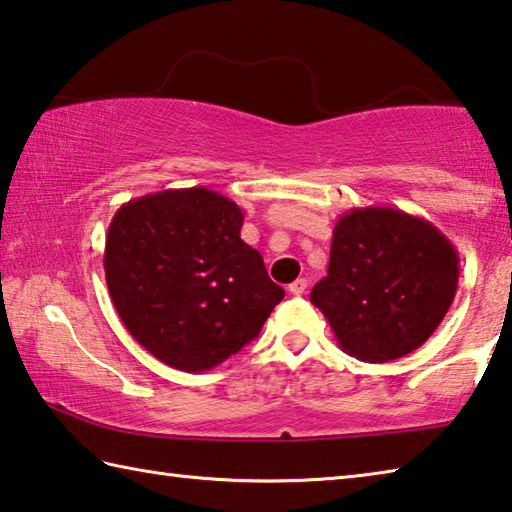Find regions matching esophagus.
Instances as JSON below:
<instances>
[{"mask_svg": "<svg viewBox=\"0 0 512 512\" xmlns=\"http://www.w3.org/2000/svg\"><path fill=\"white\" fill-rule=\"evenodd\" d=\"M306 286H309V282L304 280V277H297V280L293 284H288V293L293 295H302L306 291Z\"/></svg>", "mask_w": 512, "mask_h": 512, "instance_id": "34e87169", "label": "esophagus"}]
</instances>
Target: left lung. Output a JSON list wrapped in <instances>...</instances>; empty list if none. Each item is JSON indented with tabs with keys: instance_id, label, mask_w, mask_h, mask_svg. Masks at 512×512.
<instances>
[{
	"instance_id": "obj_1",
	"label": "left lung",
	"mask_w": 512,
	"mask_h": 512,
	"mask_svg": "<svg viewBox=\"0 0 512 512\" xmlns=\"http://www.w3.org/2000/svg\"><path fill=\"white\" fill-rule=\"evenodd\" d=\"M459 255L443 232L398 208H353L333 228L327 277L311 302L340 349L389 362L432 336L457 295Z\"/></svg>"
}]
</instances>
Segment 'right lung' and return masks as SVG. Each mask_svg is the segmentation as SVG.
Segmentation results:
<instances>
[{"mask_svg":"<svg viewBox=\"0 0 512 512\" xmlns=\"http://www.w3.org/2000/svg\"><path fill=\"white\" fill-rule=\"evenodd\" d=\"M244 212L208 188L123 203L105 241L120 320L167 367L199 374L248 345L282 302L264 259L241 239Z\"/></svg>","mask_w":512,"mask_h":512,"instance_id":"right-lung-1","label":"right lung"}]
</instances>
